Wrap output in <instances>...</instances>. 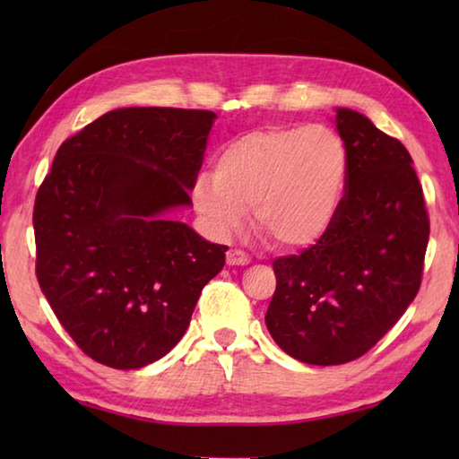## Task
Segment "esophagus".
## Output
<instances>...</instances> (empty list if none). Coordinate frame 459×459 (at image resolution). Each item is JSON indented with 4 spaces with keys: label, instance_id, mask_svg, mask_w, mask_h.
<instances>
[{
    "label": "esophagus",
    "instance_id": "obj_1",
    "mask_svg": "<svg viewBox=\"0 0 459 459\" xmlns=\"http://www.w3.org/2000/svg\"><path fill=\"white\" fill-rule=\"evenodd\" d=\"M251 263V257L245 251H240V248H229L227 253V265H248Z\"/></svg>",
    "mask_w": 459,
    "mask_h": 459
}]
</instances>
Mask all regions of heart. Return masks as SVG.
I'll list each match as a JSON object with an SVG mask.
<instances>
[{"label": "heart", "instance_id": "b5f03b06", "mask_svg": "<svg viewBox=\"0 0 459 459\" xmlns=\"http://www.w3.org/2000/svg\"><path fill=\"white\" fill-rule=\"evenodd\" d=\"M351 153L324 126L255 129L221 147L214 176H200L192 196L221 235L237 230L253 208L259 232L283 248L320 240L344 198Z\"/></svg>", "mask_w": 459, "mask_h": 459}]
</instances>
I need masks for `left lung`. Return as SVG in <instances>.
<instances>
[{"label":"left lung","instance_id":"obj_1","mask_svg":"<svg viewBox=\"0 0 459 459\" xmlns=\"http://www.w3.org/2000/svg\"><path fill=\"white\" fill-rule=\"evenodd\" d=\"M351 153L344 198L328 232L273 261L265 324L283 352L330 367L360 359L405 314L421 287L429 214L399 139L352 108H336Z\"/></svg>","mask_w":459,"mask_h":459}]
</instances>
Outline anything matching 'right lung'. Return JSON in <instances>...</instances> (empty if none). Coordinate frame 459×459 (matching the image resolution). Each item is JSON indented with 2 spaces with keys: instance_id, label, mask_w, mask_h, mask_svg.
Segmentation results:
<instances>
[{
  "instance_id": "1",
  "label": "right lung",
  "mask_w": 459,
  "mask_h": 459,
  "mask_svg": "<svg viewBox=\"0 0 459 459\" xmlns=\"http://www.w3.org/2000/svg\"><path fill=\"white\" fill-rule=\"evenodd\" d=\"M214 119L198 108H115L58 147L38 188V283L68 336L105 367L166 356L224 267L227 245L164 216L192 202Z\"/></svg>"
}]
</instances>
